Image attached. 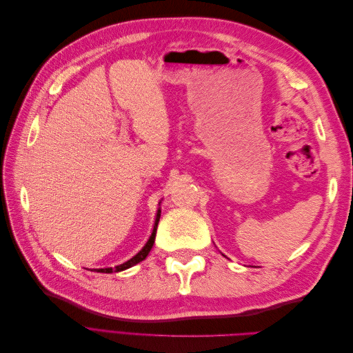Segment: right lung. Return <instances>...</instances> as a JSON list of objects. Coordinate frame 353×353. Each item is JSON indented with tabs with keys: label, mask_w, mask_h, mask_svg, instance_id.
<instances>
[{
	"label": "right lung",
	"mask_w": 353,
	"mask_h": 353,
	"mask_svg": "<svg viewBox=\"0 0 353 353\" xmlns=\"http://www.w3.org/2000/svg\"><path fill=\"white\" fill-rule=\"evenodd\" d=\"M160 205V203H159ZM159 219H160V208L157 209V213H156V221H154V227H153V231H152V236H150V239H148V241L145 243V245L144 248L138 252L134 258H131L130 261H126L125 263H122V265H117V266H114V268H103V270H97V272H105V274H110V272H121V271H123V270H128V268H131V266H134V265H137V263H140L141 261H144L145 258H147V254H148V252L152 250V248H153V244H154V239H156V231H157V223H159Z\"/></svg>",
	"instance_id": "add662e5"
}]
</instances>
